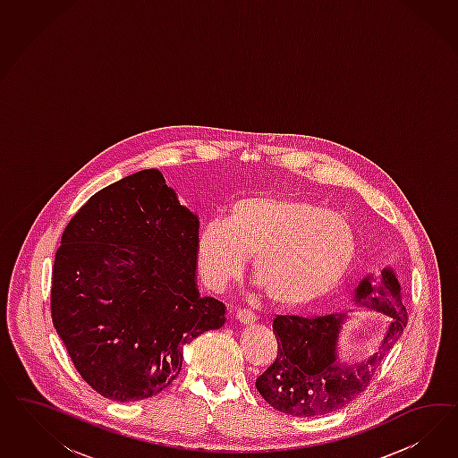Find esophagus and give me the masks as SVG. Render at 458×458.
<instances>
[{"label": "esophagus", "instance_id": "1", "mask_svg": "<svg viewBox=\"0 0 458 458\" xmlns=\"http://www.w3.org/2000/svg\"><path fill=\"white\" fill-rule=\"evenodd\" d=\"M235 319L240 324H253L257 320V316L253 312H250V310H238L235 314Z\"/></svg>", "mask_w": 458, "mask_h": 458}]
</instances>
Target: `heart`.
I'll return each mask as SVG.
<instances>
[{"mask_svg":"<svg viewBox=\"0 0 458 458\" xmlns=\"http://www.w3.org/2000/svg\"><path fill=\"white\" fill-rule=\"evenodd\" d=\"M253 255V276L282 307L318 304L339 284L356 255V236L341 213L299 196H247L222 220L199 230L194 259L211 291L240 277Z\"/></svg>","mask_w":458,"mask_h":458,"instance_id":"1","label":"heart"}]
</instances>
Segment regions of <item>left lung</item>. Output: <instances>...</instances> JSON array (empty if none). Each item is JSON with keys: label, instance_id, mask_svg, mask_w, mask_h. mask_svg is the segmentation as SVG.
I'll use <instances>...</instances> for the list:
<instances>
[{"label": "left lung", "instance_id": "left-lung-1", "mask_svg": "<svg viewBox=\"0 0 458 458\" xmlns=\"http://www.w3.org/2000/svg\"><path fill=\"white\" fill-rule=\"evenodd\" d=\"M375 276L362 278L352 301L386 314L391 322L377 349L362 362H343L337 358L339 333L346 314L277 316L274 319L277 358L255 381L265 402L285 415H327L344 408L368 388L408 322L402 287L393 268H383L379 284L375 285Z\"/></svg>", "mask_w": 458, "mask_h": 458}]
</instances>
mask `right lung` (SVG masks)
Segmentation results:
<instances>
[{
	"label": "right lung",
	"mask_w": 458,
	"mask_h": 458,
	"mask_svg": "<svg viewBox=\"0 0 458 458\" xmlns=\"http://www.w3.org/2000/svg\"><path fill=\"white\" fill-rule=\"evenodd\" d=\"M198 230L157 169L112 182L67 225L52 320L75 369L104 398L156 396L180 375L182 347L225 324V305L196 285Z\"/></svg>",
	"instance_id": "1"
}]
</instances>
